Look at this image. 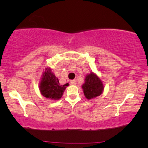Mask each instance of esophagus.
Instances as JSON below:
<instances>
[{
    "label": "esophagus",
    "mask_w": 148,
    "mask_h": 148,
    "mask_svg": "<svg viewBox=\"0 0 148 148\" xmlns=\"http://www.w3.org/2000/svg\"><path fill=\"white\" fill-rule=\"evenodd\" d=\"M70 83H71V84L73 85V86H75V85H76L77 82H76V80H71Z\"/></svg>",
    "instance_id": "esophagus-1"
}]
</instances>
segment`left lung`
Segmentation results:
<instances>
[{"label": "left lung", "instance_id": "obj_1", "mask_svg": "<svg viewBox=\"0 0 148 148\" xmlns=\"http://www.w3.org/2000/svg\"><path fill=\"white\" fill-rule=\"evenodd\" d=\"M84 84L82 86L84 96L88 100H92L100 96L104 92V86L100 77L94 72L87 74Z\"/></svg>", "mask_w": 148, "mask_h": 148}]
</instances>
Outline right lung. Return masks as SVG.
I'll return each mask as SVG.
<instances>
[{
	"label": "right lung",
	"instance_id": "right-lung-1",
	"mask_svg": "<svg viewBox=\"0 0 148 148\" xmlns=\"http://www.w3.org/2000/svg\"><path fill=\"white\" fill-rule=\"evenodd\" d=\"M68 86L69 84H60L58 79L52 71V69L47 66L42 73L39 84V89L41 94L45 98L50 100H58L61 98Z\"/></svg>",
	"mask_w": 148,
	"mask_h": 148
}]
</instances>
